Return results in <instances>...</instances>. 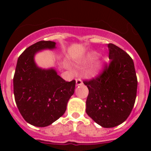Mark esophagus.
Wrapping results in <instances>:
<instances>
[{
  "label": "esophagus",
  "instance_id": "esophagus-1",
  "mask_svg": "<svg viewBox=\"0 0 151 151\" xmlns=\"http://www.w3.org/2000/svg\"><path fill=\"white\" fill-rule=\"evenodd\" d=\"M76 85L78 86V85H82L83 84V82H82L81 78H76Z\"/></svg>",
  "mask_w": 151,
  "mask_h": 151
}]
</instances>
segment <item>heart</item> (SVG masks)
I'll return each mask as SVG.
<instances>
[{
    "label": "heart",
    "instance_id": "b5f03b06",
    "mask_svg": "<svg viewBox=\"0 0 151 151\" xmlns=\"http://www.w3.org/2000/svg\"><path fill=\"white\" fill-rule=\"evenodd\" d=\"M96 58V55L95 54H90L89 56H88L87 57V60H94ZM99 66H97V65H96V66H92V67L89 68L87 70V75L88 76H96V75L98 73V72H99Z\"/></svg>",
    "mask_w": 151,
    "mask_h": 151
}]
</instances>
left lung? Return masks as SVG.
Returning <instances> with one entry per match:
<instances>
[{"mask_svg":"<svg viewBox=\"0 0 151 151\" xmlns=\"http://www.w3.org/2000/svg\"><path fill=\"white\" fill-rule=\"evenodd\" d=\"M109 65L96 78L85 80L89 93L86 113L98 125L113 128L125 122L132 110L138 80L133 60L120 47L108 44Z\"/></svg>","mask_w":151,"mask_h":151,"instance_id":"left-lung-1","label":"left lung"}]
</instances>
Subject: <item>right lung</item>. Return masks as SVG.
<instances>
[{"label":"right lung","instance_id":"right-lung-1","mask_svg":"<svg viewBox=\"0 0 151 151\" xmlns=\"http://www.w3.org/2000/svg\"><path fill=\"white\" fill-rule=\"evenodd\" d=\"M56 48V43L41 41L29 46L18 58L13 76V94L19 111L28 123L45 127L66 112L74 94L76 81L66 82L54 69L38 67L34 57L45 49Z\"/></svg>","mask_w":151,"mask_h":151}]
</instances>
